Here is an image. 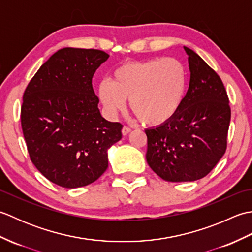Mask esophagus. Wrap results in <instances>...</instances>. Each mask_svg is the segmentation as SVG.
Masks as SVG:
<instances>
[{"label":"esophagus","mask_w":252,"mask_h":252,"mask_svg":"<svg viewBox=\"0 0 252 252\" xmlns=\"http://www.w3.org/2000/svg\"><path fill=\"white\" fill-rule=\"evenodd\" d=\"M130 132H131V129L129 126H123L122 127V134L123 135H127Z\"/></svg>","instance_id":"esophagus-1"}]
</instances>
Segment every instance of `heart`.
<instances>
[{
    "mask_svg": "<svg viewBox=\"0 0 252 252\" xmlns=\"http://www.w3.org/2000/svg\"><path fill=\"white\" fill-rule=\"evenodd\" d=\"M187 81L185 66L175 58L127 62L112 71L110 81L99 82L97 95L108 117H117L130 99V108L143 123L158 126L181 108Z\"/></svg>",
    "mask_w": 252,
    "mask_h": 252,
    "instance_id": "b5f03b06",
    "label": "heart"
}]
</instances>
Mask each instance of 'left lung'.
<instances>
[{
    "label": "left lung",
    "instance_id": "1",
    "mask_svg": "<svg viewBox=\"0 0 252 252\" xmlns=\"http://www.w3.org/2000/svg\"><path fill=\"white\" fill-rule=\"evenodd\" d=\"M189 56V87L176 115L162 126L145 130L146 160L168 182L202 179L226 149L231 108L222 80L197 54Z\"/></svg>",
    "mask_w": 252,
    "mask_h": 252
}]
</instances>
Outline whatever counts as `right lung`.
Segmentation results:
<instances>
[{"instance_id":"obj_1","label":"right lung","mask_w":252,"mask_h":252,"mask_svg":"<svg viewBox=\"0 0 252 252\" xmlns=\"http://www.w3.org/2000/svg\"><path fill=\"white\" fill-rule=\"evenodd\" d=\"M109 58L99 50L65 47L53 54L27 87L21 127L35 168L53 183L77 189L108 168V149L122 137V125L100 115L92 87Z\"/></svg>"}]
</instances>
